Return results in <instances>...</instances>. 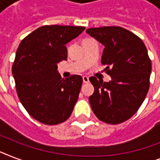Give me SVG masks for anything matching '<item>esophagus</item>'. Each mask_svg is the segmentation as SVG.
Segmentation results:
<instances>
[{"instance_id": "34e87169", "label": "esophagus", "mask_w": 160, "mask_h": 160, "mask_svg": "<svg viewBox=\"0 0 160 160\" xmlns=\"http://www.w3.org/2000/svg\"><path fill=\"white\" fill-rule=\"evenodd\" d=\"M83 82L84 83H88L89 82V77L88 76H83Z\"/></svg>"}]
</instances>
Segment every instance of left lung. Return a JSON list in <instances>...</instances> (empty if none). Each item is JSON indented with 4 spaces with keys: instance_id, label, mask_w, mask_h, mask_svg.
<instances>
[{
    "instance_id": "1",
    "label": "left lung",
    "mask_w": 160,
    "mask_h": 160,
    "mask_svg": "<svg viewBox=\"0 0 160 160\" xmlns=\"http://www.w3.org/2000/svg\"><path fill=\"white\" fill-rule=\"evenodd\" d=\"M86 33L105 46L101 63L111 80H90L95 91L89 97L94 114L101 121L117 124L139 109L149 88L151 60L144 42L119 26L90 28Z\"/></svg>"
}]
</instances>
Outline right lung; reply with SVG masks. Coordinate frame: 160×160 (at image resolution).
I'll return each mask as SVG.
<instances>
[{"label":"right lung","mask_w":160,"mask_h":160,"mask_svg":"<svg viewBox=\"0 0 160 160\" xmlns=\"http://www.w3.org/2000/svg\"><path fill=\"white\" fill-rule=\"evenodd\" d=\"M84 26H43L21 41L12 65L19 100L29 114L42 124H58L70 116L83 80L73 75L63 79L57 64L67 60L65 45Z\"/></svg>","instance_id":"1"}]
</instances>
